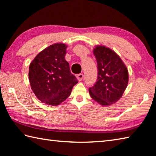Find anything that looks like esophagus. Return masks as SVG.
Segmentation results:
<instances>
[{"label": "esophagus", "instance_id": "obj_1", "mask_svg": "<svg viewBox=\"0 0 156 156\" xmlns=\"http://www.w3.org/2000/svg\"><path fill=\"white\" fill-rule=\"evenodd\" d=\"M83 77H84L83 73H80V74L77 75V79H78V81H81L82 80H83Z\"/></svg>", "mask_w": 156, "mask_h": 156}]
</instances>
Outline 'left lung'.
<instances>
[{
    "label": "left lung",
    "instance_id": "8db88e82",
    "mask_svg": "<svg viewBox=\"0 0 156 156\" xmlns=\"http://www.w3.org/2000/svg\"><path fill=\"white\" fill-rule=\"evenodd\" d=\"M98 63V76L89 94L101 106L115 104L122 97L128 84V71L114 51L103 46L93 50Z\"/></svg>",
    "mask_w": 156,
    "mask_h": 156
}]
</instances>
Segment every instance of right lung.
<instances>
[{
    "instance_id": "1",
    "label": "right lung",
    "mask_w": 156,
    "mask_h": 156,
    "mask_svg": "<svg viewBox=\"0 0 156 156\" xmlns=\"http://www.w3.org/2000/svg\"><path fill=\"white\" fill-rule=\"evenodd\" d=\"M66 48V45L62 43L51 45L39 52L30 64L31 89L38 100L48 105L61 104L78 83L65 58Z\"/></svg>"
}]
</instances>
